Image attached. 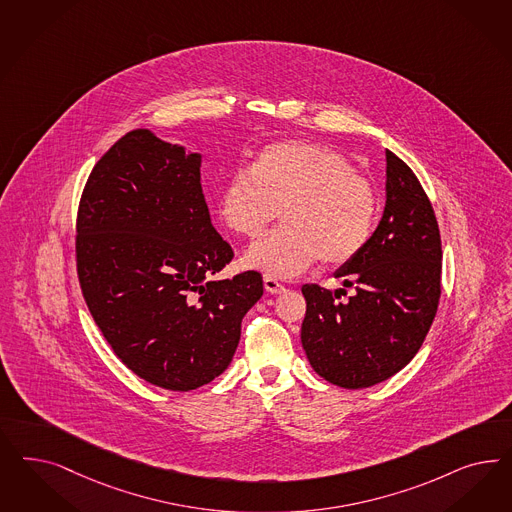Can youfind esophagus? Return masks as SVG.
Wrapping results in <instances>:
<instances>
[{"instance_id": "esophagus-1", "label": "esophagus", "mask_w": 512, "mask_h": 512, "mask_svg": "<svg viewBox=\"0 0 512 512\" xmlns=\"http://www.w3.org/2000/svg\"><path fill=\"white\" fill-rule=\"evenodd\" d=\"M264 288L265 292H269V294H282L286 288H284V284L277 281V279H273V277H264Z\"/></svg>"}]
</instances>
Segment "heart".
Wrapping results in <instances>:
<instances>
[{
  "mask_svg": "<svg viewBox=\"0 0 512 512\" xmlns=\"http://www.w3.org/2000/svg\"><path fill=\"white\" fill-rule=\"evenodd\" d=\"M218 207L226 226L248 239L284 209L286 226L250 247L245 264L286 279L318 260L339 267L358 258L375 230L379 198L345 154L286 141L265 147L252 169L235 171Z\"/></svg>",
  "mask_w": 512,
  "mask_h": 512,
  "instance_id": "1",
  "label": "heart"
}]
</instances>
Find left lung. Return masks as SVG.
Instances as JSON below:
<instances>
[{
    "instance_id": "left-lung-1",
    "label": "left lung",
    "mask_w": 512,
    "mask_h": 512,
    "mask_svg": "<svg viewBox=\"0 0 512 512\" xmlns=\"http://www.w3.org/2000/svg\"><path fill=\"white\" fill-rule=\"evenodd\" d=\"M441 233L413 169L386 150V205L367 247L335 292L303 284L301 345L314 371L348 390L390 379L420 350L441 297Z\"/></svg>"
}]
</instances>
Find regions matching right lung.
I'll return each mask as SVG.
<instances>
[{"label":"right lung","instance_id":"add662e5","mask_svg":"<svg viewBox=\"0 0 512 512\" xmlns=\"http://www.w3.org/2000/svg\"><path fill=\"white\" fill-rule=\"evenodd\" d=\"M201 154L149 130L94 165L77 215V275L94 322L141 379L188 392L226 371L262 275H213L233 250L211 224Z\"/></svg>","mask_w":512,"mask_h":512}]
</instances>
